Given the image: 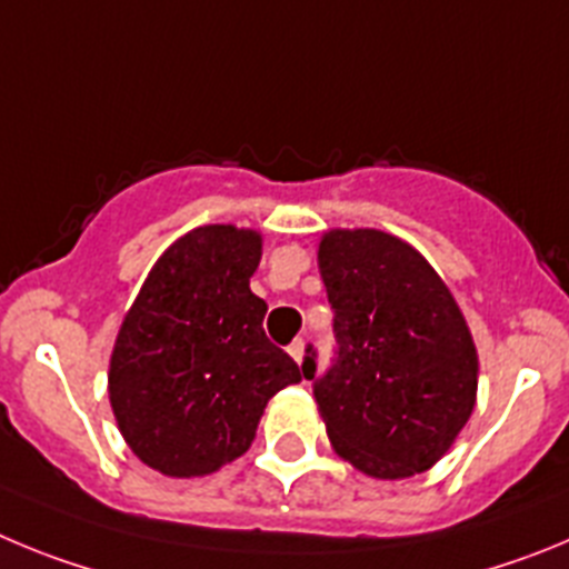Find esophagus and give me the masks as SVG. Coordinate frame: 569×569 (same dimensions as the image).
<instances>
[{
    "mask_svg": "<svg viewBox=\"0 0 569 569\" xmlns=\"http://www.w3.org/2000/svg\"><path fill=\"white\" fill-rule=\"evenodd\" d=\"M289 355L295 357L297 366H300V362H303V355H306V340H295V342H291Z\"/></svg>",
    "mask_w": 569,
    "mask_h": 569,
    "instance_id": "esophagus-1",
    "label": "esophagus"
}]
</instances>
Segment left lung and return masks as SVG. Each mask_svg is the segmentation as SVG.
Returning a JSON list of instances; mask_svg holds the SVG:
<instances>
[{"mask_svg":"<svg viewBox=\"0 0 569 569\" xmlns=\"http://www.w3.org/2000/svg\"><path fill=\"white\" fill-rule=\"evenodd\" d=\"M335 309V362L317 408L342 459L373 479L422 473L448 453L476 406L473 337L433 266L380 229H331L317 249Z\"/></svg>","mask_w":569,"mask_h":569,"instance_id":"left-lung-1","label":"left lung"}]
</instances>
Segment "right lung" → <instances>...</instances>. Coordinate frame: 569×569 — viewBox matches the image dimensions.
Wrapping results in <instances>:
<instances>
[{"label":"right lung","mask_w":569,"mask_h":569,"mask_svg":"<svg viewBox=\"0 0 569 569\" xmlns=\"http://www.w3.org/2000/svg\"><path fill=\"white\" fill-rule=\"evenodd\" d=\"M263 254L254 229L209 223L158 258L121 322L110 406L138 459L207 476L247 453L266 402L303 371L263 331L249 289Z\"/></svg>","instance_id":"obj_1"}]
</instances>
